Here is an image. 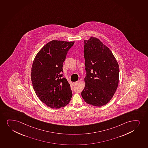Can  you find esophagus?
<instances>
[{"mask_svg":"<svg viewBox=\"0 0 148 148\" xmlns=\"http://www.w3.org/2000/svg\"><path fill=\"white\" fill-rule=\"evenodd\" d=\"M78 81H77V82H73V83H72V85H73V86H75V85L78 84Z\"/></svg>","mask_w":148,"mask_h":148,"instance_id":"obj_1","label":"esophagus"}]
</instances>
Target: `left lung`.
I'll list each match as a JSON object with an SVG mask.
<instances>
[{
  "label": "left lung",
  "instance_id": "8db88e82",
  "mask_svg": "<svg viewBox=\"0 0 148 148\" xmlns=\"http://www.w3.org/2000/svg\"><path fill=\"white\" fill-rule=\"evenodd\" d=\"M86 76L81 92L87 104L101 107L113 97L118 86L119 65L111 51L99 39L84 40Z\"/></svg>",
  "mask_w": 148,
  "mask_h": 148
}]
</instances>
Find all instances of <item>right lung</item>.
<instances>
[{
	"label": "right lung",
	"mask_w": 148,
	"mask_h": 148,
	"mask_svg": "<svg viewBox=\"0 0 148 148\" xmlns=\"http://www.w3.org/2000/svg\"><path fill=\"white\" fill-rule=\"evenodd\" d=\"M74 42L53 40L37 54L31 68V78L37 97L50 108L69 104L72 96L70 85L63 76V63Z\"/></svg>",
	"instance_id": "right-lung-1"
}]
</instances>
